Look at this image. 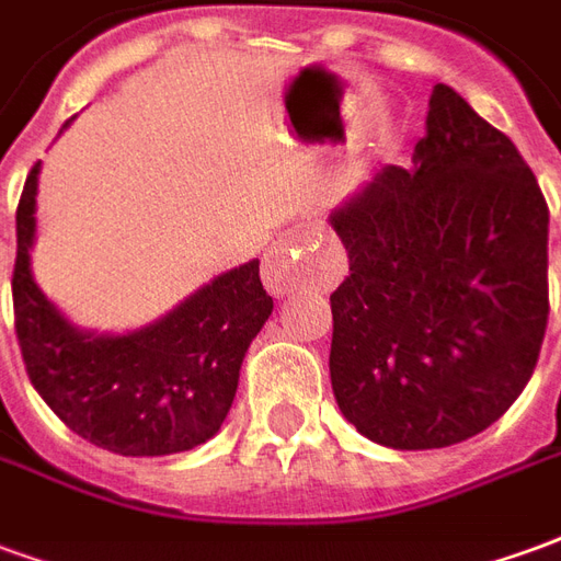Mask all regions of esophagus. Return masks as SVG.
Returning <instances> with one entry per match:
<instances>
[{"label": "esophagus", "mask_w": 561, "mask_h": 561, "mask_svg": "<svg viewBox=\"0 0 561 561\" xmlns=\"http://www.w3.org/2000/svg\"><path fill=\"white\" fill-rule=\"evenodd\" d=\"M294 233L285 237L279 243L270 245L267 257H264V285L273 294H288L294 285V273H297V261L291 257Z\"/></svg>", "instance_id": "1"}]
</instances>
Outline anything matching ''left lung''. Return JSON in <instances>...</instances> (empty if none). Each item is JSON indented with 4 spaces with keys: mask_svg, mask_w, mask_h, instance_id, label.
Masks as SVG:
<instances>
[{
    "mask_svg": "<svg viewBox=\"0 0 561 561\" xmlns=\"http://www.w3.org/2000/svg\"><path fill=\"white\" fill-rule=\"evenodd\" d=\"M348 276L330 294V385L376 445L433 450L517 400L547 330L550 209L531 168L445 83L412 168L330 213Z\"/></svg>",
    "mask_w": 561,
    "mask_h": 561,
    "instance_id": "8db88e82",
    "label": "left lung"
}]
</instances>
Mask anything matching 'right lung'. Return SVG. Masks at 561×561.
Wrapping results in <instances>:
<instances>
[{
    "instance_id": "add662e5",
    "label": "right lung",
    "mask_w": 561,
    "mask_h": 561,
    "mask_svg": "<svg viewBox=\"0 0 561 561\" xmlns=\"http://www.w3.org/2000/svg\"><path fill=\"white\" fill-rule=\"evenodd\" d=\"M38 173L42 161L20 195L11 279L20 352L35 390L71 433L119 457L204 445L228 417L245 352L273 312L257 261L213 276L135 330L78 328L32 273Z\"/></svg>"
}]
</instances>
